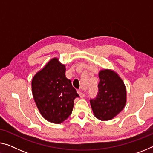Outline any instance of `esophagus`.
Here are the masks:
<instances>
[{"label": "esophagus", "instance_id": "esophagus-1", "mask_svg": "<svg viewBox=\"0 0 153 153\" xmlns=\"http://www.w3.org/2000/svg\"><path fill=\"white\" fill-rule=\"evenodd\" d=\"M77 93H78L80 98H84L85 97V94L84 92H82L81 90H79V91H77Z\"/></svg>", "mask_w": 153, "mask_h": 153}]
</instances>
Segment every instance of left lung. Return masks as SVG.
<instances>
[{
  "label": "left lung",
  "instance_id": "left-lung-1",
  "mask_svg": "<svg viewBox=\"0 0 153 153\" xmlns=\"http://www.w3.org/2000/svg\"><path fill=\"white\" fill-rule=\"evenodd\" d=\"M98 95L95 99L90 100V105L97 119L111 120L125 107L126 87L118 74L112 69H102L98 73Z\"/></svg>",
  "mask_w": 153,
  "mask_h": 153
}]
</instances>
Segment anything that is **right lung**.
<instances>
[{"mask_svg":"<svg viewBox=\"0 0 153 153\" xmlns=\"http://www.w3.org/2000/svg\"><path fill=\"white\" fill-rule=\"evenodd\" d=\"M66 67L55 57L38 71L32 81L33 99L42 117L60 124L72 113L74 99L79 97L71 80L65 77Z\"/></svg>","mask_w":153,"mask_h":153,"instance_id":"right-lung-1","label":"right lung"}]
</instances>
